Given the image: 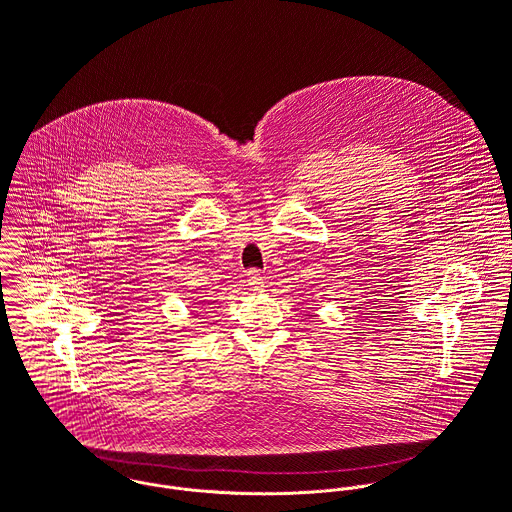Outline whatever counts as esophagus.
<instances>
[{"label":"esophagus","mask_w":512,"mask_h":512,"mask_svg":"<svg viewBox=\"0 0 512 512\" xmlns=\"http://www.w3.org/2000/svg\"><path fill=\"white\" fill-rule=\"evenodd\" d=\"M247 283L253 287V289H261L263 287V275L259 269H249L247 271Z\"/></svg>","instance_id":"obj_1"}]
</instances>
